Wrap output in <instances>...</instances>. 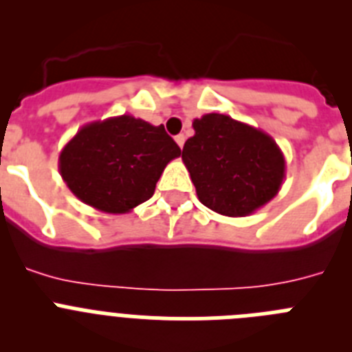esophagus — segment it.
Instances as JSON below:
<instances>
[{
    "label": "esophagus",
    "mask_w": 352,
    "mask_h": 352,
    "mask_svg": "<svg viewBox=\"0 0 352 352\" xmlns=\"http://www.w3.org/2000/svg\"><path fill=\"white\" fill-rule=\"evenodd\" d=\"M176 142H178L179 148H183V144H185V135H183V133L176 135Z\"/></svg>",
    "instance_id": "obj_1"
}]
</instances>
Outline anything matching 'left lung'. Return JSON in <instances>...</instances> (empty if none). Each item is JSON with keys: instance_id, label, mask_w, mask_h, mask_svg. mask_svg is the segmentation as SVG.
I'll return each mask as SVG.
<instances>
[{"instance_id": "left-lung-1", "label": "left lung", "mask_w": 352, "mask_h": 352, "mask_svg": "<svg viewBox=\"0 0 352 352\" xmlns=\"http://www.w3.org/2000/svg\"><path fill=\"white\" fill-rule=\"evenodd\" d=\"M183 146L199 201L214 213L247 217L268 204L285 178V158L272 135L256 126L211 113L192 123Z\"/></svg>"}]
</instances>
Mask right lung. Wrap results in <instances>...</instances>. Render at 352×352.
<instances>
[{
    "label": "right lung",
    "instance_id": "1",
    "mask_svg": "<svg viewBox=\"0 0 352 352\" xmlns=\"http://www.w3.org/2000/svg\"><path fill=\"white\" fill-rule=\"evenodd\" d=\"M182 149L164 126L132 114L91 121L61 149L58 167L70 192L104 213H129L148 201Z\"/></svg>",
    "mask_w": 352,
    "mask_h": 352
}]
</instances>
